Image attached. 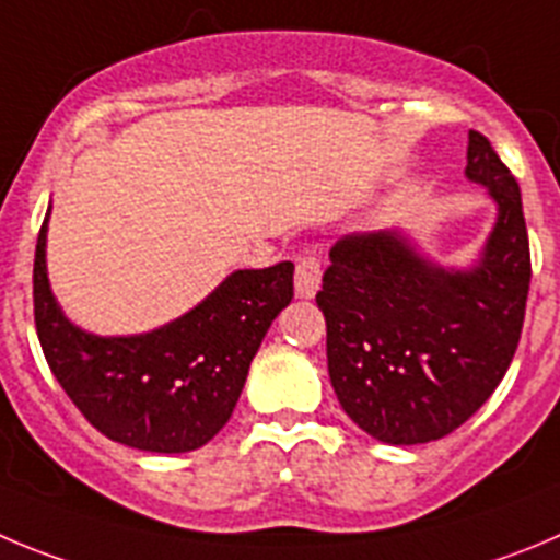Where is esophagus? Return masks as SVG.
<instances>
[{
  "label": "esophagus",
  "instance_id": "obj_1",
  "mask_svg": "<svg viewBox=\"0 0 560 560\" xmlns=\"http://www.w3.org/2000/svg\"><path fill=\"white\" fill-rule=\"evenodd\" d=\"M323 279V262L317 250H304L295 259V295L298 298H315L320 290Z\"/></svg>",
  "mask_w": 560,
  "mask_h": 560
}]
</instances>
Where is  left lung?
Here are the masks:
<instances>
[{
  "label": "left lung",
  "mask_w": 560,
  "mask_h": 560,
  "mask_svg": "<svg viewBox=\"0 0 560 560\" xmlns=\"http://www.w3.org/2000/svg\"><path fill=\"white\" fill-rule=\"evenodd\" d=\"M467 176L498 203L475 268H439L400 232L345 234L328 254L317 306L331 386L345 415L386 445H422L464 425L520 345L530 287L520 185L475 129Z\"/></svg>",
  "instance_id": "left-lung-1"
}]
</instances>
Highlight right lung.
I'll list each match as a JSON object with an SVG mask.
<instances>
[{
	"mask_svg": "<svg viewBox=\"0 0 560 560\" xmlns=\"http://www.w3.org/2000/svg\"><path fill=\"white\" fill-rule=\"evenodd\" d=\"M35 245V328L51 373L96 431L149 453L207 445L232 417L270 323L292 301V262L237 270L179 320L135 337H96L68 320Z\"/></svg>",
	"mask_w": 560,
	"mask_h": 560,
	"instance_id": "add662e5",
	"label": "right lung"
}]
</instances>
